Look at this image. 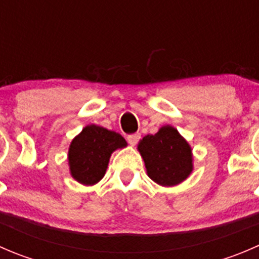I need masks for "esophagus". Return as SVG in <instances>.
Instances as JSON below:
<instances>
[{"mask_svg": "<svg viewBox=\"0 0 259 259\" xmlns=\"http://www.w3.org/2000/svg\"><path fill=\"white\" fill-rule=\"evenodd\" d=\"M139 139H140V134L139 133H135V134H132V135H129V137H127V142H129V144L130 145H137V143L139 142Z\"/></svg>", "mask_w": 259, "mask_h": 259, "instance_id": "34e87169", "label": "esophagus"}]
</instances>
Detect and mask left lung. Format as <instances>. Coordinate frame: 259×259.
<instances>
[{
	"label": "left lung",
	"instance_id": "1",
	"mask_svg": "<svg viewBox=\"0 0 259 259\" xmlns=\"http://www.w3.org/2000/svg\"><path fill=\"white\" fill-rule=\"evenodd\" d=\"M146 174L161 187H174L192 174V146L171 125H164L154 135H145L138 144Z\"/></svg>",
	"mask_w": 259,
	"mask_h": 259
}]
</instances>
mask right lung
I'll use <instances>...</instances> for the list:
<instances>
[{
  "label": "right lung",
  "instance_id": "obj_1",
  "mask_svg": "<svg viewBox=\"0 0 259 259\" xmlns=\"http://www.w3.org/2000/svg\"><path fill=\"white\" fill-rule=\"evenodd\" d=\"M126 145V140L119 133L95 124L86 125L70 143V174L82 185L96 184L105 176L111 154Z\"/></svg>",
  "mask_w": 259,
  "mask_h": 259
}]
</instances>
